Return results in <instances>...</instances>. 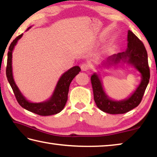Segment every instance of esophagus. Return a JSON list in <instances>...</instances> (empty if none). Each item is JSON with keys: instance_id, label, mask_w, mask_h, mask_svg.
<instances>
[{"instance_id": "34e87169", "label": "esophagus", "mask_w": 157, "mask_h": 157, "mask_svg": "<svg viewBox=\"0 0 157 157\" xmlns=\"http://www.w3.org/2000/svg\"><path fill=\"white\" fill-rule=\"evenodd\" d=\"M80 67L82 71H87L89 69V66L86 63H82Z\"/></svg>"}]
</instances>
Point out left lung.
Returning <instances> with one entry per match:
<instances>
[{"label": "left lung", "instance_id": "obj_1", "mask_svg": "<svg viewBox=\"0 0 157 157\" xmlns=\"http://www.w3.org/2000/svg\"><path fill=\"white\" fill-rule=\"evenodd\" d=\"M127 63L134 67L140 74V82L136 89L129 97L116 100L111 98L103 87L99 74L94 73L91 80L94 91V101L97 107L104 112L110 114L124 113L136 107L141 102L143 95L150 79L147 53L142 41L132 33H127V48L126 50L109 57L102 62L100 68H109Z\"/></svg>", "mask_w": 157, "mask_h": 157}]
</instances>
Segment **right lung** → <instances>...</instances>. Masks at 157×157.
Returning a JSON list of instances; mask_svg holds the SVG:
<instances>
[{
  "instance_id": "1",
  "label": "right lung",
  "mask_w": 157,
  "mask_h": 157,
  "mask_svg": "<svg viewBox=\"0 0 157 157\" xmlns=\"http://www.w3.org/2000/svg\"><path fill=\"white\" fill-rule=\"evenodd\" d=\"M32 26L29 27L30 29ZM23 34L18 36L13 41L9 47V51L7 52V62L6 68V75L7 80L11 86L13 92L17 98V102L21 107L31 112L40 116H50L59 113L64 108L68 100V94L71 82L73 78L80 72L81 69L78 66H73L60 77L55 86L54 91L49 99L41 102H33L28 100L18 89L16 84L13 77L12 72V53L14 47L18 41L22 37Z\"/></svg>"
}]
</instances>
